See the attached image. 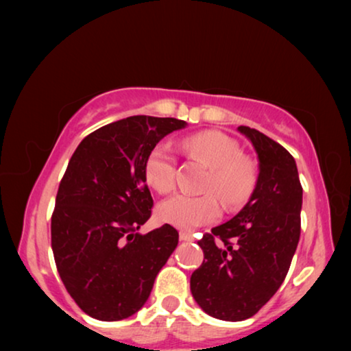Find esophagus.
I'll return each mask as SVG.
<instances>
[{"mask_svg":"<svg viewBox=\"0 0 351 351\" xmlns=\"http://www.w3.org/2000/svg\"><path fill=\"white\" fill-rule=\"evenodd\" d=\"M180 239H181L182 241H192L193 237L190 235L189 232H184V230H181V232H180Z\"/></svg>","mask_w":351,"mask_h":351,"instance_id":"34e87169","label":"esophagus"}]
</instances>
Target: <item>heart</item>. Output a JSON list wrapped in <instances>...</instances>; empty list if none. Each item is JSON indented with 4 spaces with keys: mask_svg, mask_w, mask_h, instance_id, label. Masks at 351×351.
I'll return each instance as SVG.
<instances>
[{
    "mask_svg": "<svg viewBox=\"0 0 351 351\" xmlns=\"http://www.w3.org/2000/svg\"><path fill=\"white\" fill-rule=\"evenodd\" d=\"M182 152L209 167L203 189L206 195L178 193L162 201L156 209L159 221L190 230L215 221L219 215L217 197L226 206L237 207L251 197L255 186L252 165L241 158V148L234 139L219 132L198 133L181 142ZM176 159L169 144H158L148 153L144 175L148 186L158 193H169L175 187Z\"/></svg>",
    "mask_w": 351,
    "mask_h": 351,
    "instance_id": "obj_1",
    "label": "heart"
}]
</instances>
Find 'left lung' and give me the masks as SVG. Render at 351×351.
<instances>
[{
	"label": "left lung",
	"mask_w": 351,
	"mask_h": 351,
	"mask_svg": "<svg viewBox=\"0 0 351 351\" xmlns=\"http://www.w3.org/2000/svg\"><path fill=\"white\" fill-rule=\"evenodd\" d=\"M258 156V178L246 206L198 241L204 260L190 277L193 299L228 322L252 317L280 288L300 239L302 186L287 148L241 125Z\"/></svg>",
	"instance_id": "8db88e82"
}]
</instances>
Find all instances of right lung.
Returning a JSON list of instances; mask_svg holds the SVG:
<instances>
[{"instance_id": "1", "label": "right lung", "mask_w": 351, "mask_h": 351, "mask_svg": "<svg viewBox=\"0 0 351 351\" xmlns=\"http://www.w3.org/2000/svg\"><path fill=\"white\" fill-rule=\"evenodd\" d=\"M186 125L173 117L121 119L88 134L71 156L51 245L64 288L88 316L112 322L138 313L178 246L170 224L145 235L138 230L153 207L144 175L148 153Z\"/></svg>"}]
</instances>
